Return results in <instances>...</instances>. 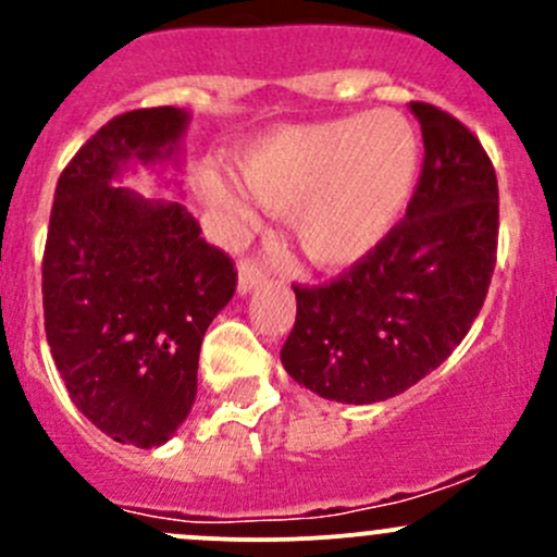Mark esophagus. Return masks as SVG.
<instances>
[{"mask_svg": "<svg viewBox=\"0 0 557 557\" xmlns=\"http://www.w3.org/2000/svg\"><path fill=\"white\" fill-rule=\"evenodd\" d=\"M237 274H239L237 288H239V294H243V296L250 294L252 288H258V285H261L263 280H267V269L258 267L256 258H245V261H239Z\"/></svg>", "mask_w": 557, "mask_h": 557, "instance_id": "esophagus-1", "label": "esophagus"}]
</instances>
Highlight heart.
<instances>
[{
	"label": "heart",
	"instance_id": "1",
	"mask_svg": "<svg viewBox=\"0 0 557 557\" xmlns=\"http://www.w3.org/2000/svg\"><path fill=\"white\" fill-rule=\"evenodd\" d=\"M418 170V134L391 110L269 128L237 153L243 188L269 210L290 212L301 256L331 272L356 267L385 243L412 201ZM201 194L226 221H252L234 185L207 177Z\"/></svg>",
	"mask_w": 557,
	"mask_h": 557
}]
</instances>
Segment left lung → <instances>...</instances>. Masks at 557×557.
<instances>
[{
    "instance_id": "obj_1",
    "label": "left lung",
    "mask_w": 557,
    "mask_h": 557,
    "mask_svg": "<svg viewBox=\"0 0 557 557\" xmlns=\"http://www.w3.org/2000/svg\"><path fill=\"white\" fill-rule=\"evenodd\" d=\"M409 110L425 159L404 221L334 283L294 285L296 323L280 361L329 401H385L445 363L480 314L496 267L491 159L445 110Z\"/></svg>"
}]
</instances>
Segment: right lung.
<instances>
[{
  "label": "right lung",
  "mask_w": 557,
  "mask_h": 557,
  "mask_svg": "<svg viewBox=\"0 0 557 557\" xmlns=\"http://www.w3.org/2000/svg\"><path fill=\"white\" fill-rule=\"evenodd\" d=\"M188 123L150 107L99 128L61 172L42 258L45 334L70 398L143 450L188 418L205 331L237 290L234 261L180 201L117 185L137 166L180 183Z\"/></svg>",
  "instance_id": "1"
}]
</instances>
